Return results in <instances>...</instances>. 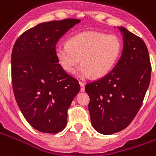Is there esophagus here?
Returning a JSON list of instances; mask_svg holds the SVG:
<instances>
[{
    "mask_svg": "<svg viewBox=\"0 0 156 156\" xmlns=\"http://www.w3.org/2000/svg\"><path fill=\"white\" fill-rule=\"evenodd\" d=\"M79 84L81 86V91L82 92H83L84 91V86H85V83H83V82H79Z\"/></svg>",
    "mask_w": 156,
    "mask_h": 156,
    "instance_id": "esophagus-1",
    "label": "esophagus"
}]
</instances>
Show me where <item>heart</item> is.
Segmentation results:
<instances>
[{
    "label": "heart",
    "mask_w": 156,
    "mask_h": 156,
    "mask_svg": "<svg viewBox=\"0 0 156 156\" xmlns=\"http://www.w3.org/2000/svg\"><path fill=\"white\" fill-rule=\"evenodd\" d=\"M122 48V40L116 34L88 31L70 37L66 44H57L55 55L67 73H73L80 62L79 77L102 78L116 65Z\"/></svg>",
    "instance_id": "heart-1"
}]
</instances>
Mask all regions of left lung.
Segmentation results:
<instances>
[{
    "mask_svg": "<svg viewBox=\"0 0 156 156\" xmlns=\"http://www.w3.org/2000/svg\"><path fill=\"white\" fill-rule=\"evenodd\" d=\"M122 55L111 73L86 84L93 127L102 134L123 130L131 123L145 96L150 82L151 65L145 43L123 27Z\"/></svg>",
    "mask_w": 156,
    "mask_h": 156,
    "instance_id": "left-lung-1",
    "label": "left lung"
}]
</instances>
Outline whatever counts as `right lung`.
Segmentation results:
<instances>
[{
	"instance_id": "obj_1",
	"label": "right lung",
	"mask_w": 156,
	"mask_h": 156,
	"mask_svg": "<svg viewBox=\"0 0 156 156\" xmlns=\"http://www.w3.org/2000/svg\"><path fill=\"white\" fill-rule=\"evenodd\" d=\"M79 19L42 23L24 32L12 53L14 95L25 119L42 133H56L67 125V110L80 90L55 55L57 41Z\"/></svg>"
}]
</instances>
